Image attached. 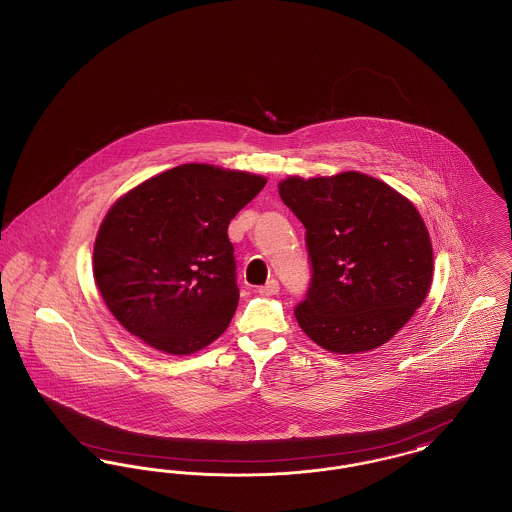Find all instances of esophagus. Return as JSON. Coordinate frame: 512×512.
<instances>
[{"instance_id":"esophagus-1","label":"esophagus","mask_w":512,"mask_h":512,"mask_svg":"<svg viewBox=\"0 0 512 512\" xmlns=\"http://www.w3.org/2000/svg\"><path fill=\"white\" fill-rule=\"evenodd\" d=\"M278 290H280L278 282H276V280H269L265 286L259 288V294H261V296H274V294H278Z\"/></svg>"}]
</instances>
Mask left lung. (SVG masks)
<instances>
[{
	"label": "left lung",
	"mask_w": 512,
	"mask_h": 512,
	"mask_svg": "<svg viewBox=\"0 0 512 512\" xmlns=\"http://www.w3.org/2000/svg\"><path fill=\"white\" fill-rule=\"evenodd\" d=\"M305 226L311 284L294 309L301 331L332 354L389 342L421 307L433 247L412 201L385 181L342 172L278 183Z\"/></svg>",
	"instance_id": "left-lung-1"
}]
</instances>
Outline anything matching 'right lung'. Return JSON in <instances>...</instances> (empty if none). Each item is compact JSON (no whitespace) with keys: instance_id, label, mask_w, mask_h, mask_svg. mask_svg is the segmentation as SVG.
<instances>
[{"instance_id":"1","label":"right lung","mask_w":512,"mask_h":512,"mask_svg":"<svg viewBox=\"0 0 512 512\" xmlns=\"http://www.w3.org/2000/svg\"><path fill=\"white\" fill-rule=\"evenodd\" d=\"M265 183L181 164L121 195L98 228L92 272L125 331L187 356L228 329L240 300L228 224Z\"/></svg>"}]
</instances>
